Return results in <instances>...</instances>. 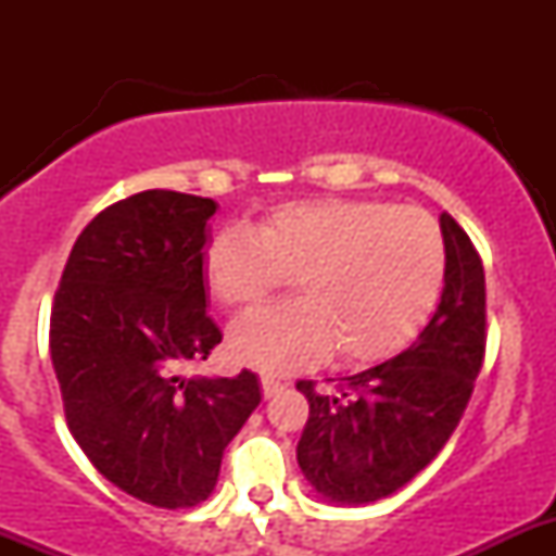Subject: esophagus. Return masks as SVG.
<instances>
[{
    "label": "esophagus",
    "instance_id": "34e87169",
    "mask_svg": "<svg viewBox=\"0 0 556 556\" xmlns=\"http://www.w3.org/2000/svg\"><path fill=\"white\" fill-rule=\"evenodd\" d=\"M261 387H263V397H274L277 392H282V384H279L277 379H271V377H263Z\"/></svg>",
    "mask_w": 556,
    "mask_h": 556
}]
</instances>
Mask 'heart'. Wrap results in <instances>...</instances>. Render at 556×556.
I'll list each match as a JSON object with an SVG mask.
<instances>
[{
	"mask_svg": "<svg viewBox=\"0 0 556 556\" xmlns=\"http://www.w3.org/2000/svg\"><path fill=\"white\" fill-rule=\"evenodd\" d=\"M299 285V304L247 312L228 330L231 355L263 374L314 366L330 350L377 363L422 330L446 279L439 223L384 201L282 204L255 231L226 228L206 247L204 279L220 304L252 306Z\"/></svg>",
	"mask_w": 556,
	"mask_h": 556,
	"instance_id": "1",
	"label": "heart"
}]
</instances>
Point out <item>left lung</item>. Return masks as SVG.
I'll list each match as a JSON object with an SVG mask.
<instances>
[{
  "instance_id": "obj_1",
  "label": "left lung",
  "mask_w": 556,
  "mask_h": 556,
  "mask_svg": "<svg viewBox=\"0 0 556 556\" xmlns=\"http://www.w3.org/2000/svg\"><path fill=\"white\" fill-rule=\"evenodd\" d=\"M446 279L441 304L412 346L344 377L339 392L299 382L309 419L299 465L323 501L366 506L412 481L457 428L486 344L484 266L468 233L441 215Z\"/></svg>"
}]
</instances>
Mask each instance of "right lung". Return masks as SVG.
Returning <instances> with one entry per match:
<instances>
[{
    "label": "right lung",
    "mask_w": 556,
    "mask_h": 556,
    "mask_svg": "<svg viewBox=\"0 0 556 556\" xmlns=\"http://www.w3.org/2000/svg\"><path fill=\"white\" fill-rule=\"evenodd\" d=\"M212 199L142 190L99 212L70 252L50 314L66 425L93 468L137 501L188 508L261 403L252 371L179 377L223 333L206 314Z\"/></svg>",
    "instance_id": "right-lung-1"
}]
</instances>
